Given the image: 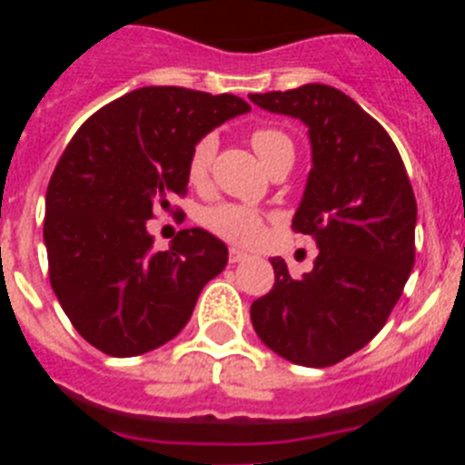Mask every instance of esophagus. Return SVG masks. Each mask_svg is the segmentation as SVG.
Listing matches in <instances>:
<instances>
[{"label": "esophagus", "mask_w": 465, "mask_h": 465, "mask_svg": "<svg viewBox=\"0 0 465 465\" xmlns=\"http://www.w3.org/2000/svg\"><path fill=\"white\" fill-rule=\"evenodd\" d=\"M228 258H230V262H242V261H246V258H249V253H244L242 249H230Z\"/></svg>", "instance_id": "34e87169"}]
</instances>
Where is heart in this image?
Segmentation results:
<instances>
[{"label": "heart", "instance_id": "b5f03b06", "mask_svg": "<svg viewBox=\"0 0 465 465\" xmlns=\"http://www.w3.org/2000/svg\"><path fill=\"white\" fill-rule=\"evenodd\" d=\"M213 149H216L213 137H203L193 146L191 158H188V182L193 186H203L207 182ZM252 149L256 151L262 165H268L270 160L282 153V151H293V143L279 130L262 127V130H256L252 134ZM203 223L212 230L213 235L244 246L253 244L262 235V213H258L252 207H244V204H213V207L203 212Z\"/></svg>", "mask_w": 465, "mask_h": 465}]
</instances>
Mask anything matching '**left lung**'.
<instances>
[{
  "label": "left lung",
  "mask_w": 465,
  "mask_h": 465,
  "mask_svg": "<svg viewBox=\"0 0 465 465\" xmlns=\"http://www.w3.org/2000/svg\"><path fill=\"white\" fill-rule=\"evenodd\" d=\"M270 114L305 123L312 170L293 230L319 249L312 272L291 277L272 258L274 286L252 305L274 354L326 368L371 342L414 265L417 203L396 143L349 94L323 84L249 94Z\"/></svg>",
  "instance_id": "obj_1"
}]
</instances>
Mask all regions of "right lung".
Instances as JSON below:
<instances>
[{
    "label": "right lung",
    "mask_w": 465,
    "mask_h": 465,
    "mask_svg": "<svg viewBox=\"0 0 465 465\" xmlns=\"http://www.w3.org/2000/svg\"><path fill=\"white\" fill-rule=\"evenodd\" d=\"M252 106L235 94L149 85L88 118L46 191L48 274L64 314L109 356L146 354L176 338L228 246L203 228L155 252L146 221L188 186L204 134Z\"/></svg>",
    "instance_id": "obj_1"
}]
</instances>
